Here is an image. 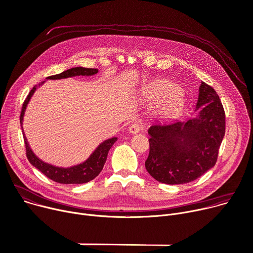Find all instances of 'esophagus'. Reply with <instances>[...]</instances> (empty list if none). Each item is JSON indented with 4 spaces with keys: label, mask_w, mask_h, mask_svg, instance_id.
Segmentation results:
<instances>
[{
    "label": "esophagus",
    "mask_w": 253,
    "mask_h": 253,
    "mask_svg": "<svg viewBox=\"0 0 253 253\" xmlns=\"http://www.w3.org/2000/svg\"><path fill=\"white\" fill-rule=\"evenodd\" d=\"M142 129H143L142 123L136 121V122H133V123L131 124V126L129 127V132H130L131 134H137V133H139Z\"/></svg>",
    "instance_id": "1"
}]
</instances>
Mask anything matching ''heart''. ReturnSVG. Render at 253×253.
<instances>
[{
  "label": "heart",
  "instance_id": "heart-1",
  "mask_svg": "<svg viewBox=\"0 0 253 253\" xmlns=\"http://www.w3.org/2000/svg\"><path fill=\"white\" fill-rule=\"evenodd\" d=\"M141 99L150 104H159V113L170 116L180 112L185 106V99L171 83H157L145 87Z\"/></svg>",
  "mask_w": 253,
  "mask_h": 253
}]
</instances>
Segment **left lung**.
<instances>
[{"instance_id":"left-lung-1","label":"left lung","mask_w":253,"mask_h":253,"mask_svg":"<svg viewBox=\"0 0 253 253\" xmlns=\"http://www.w3.org/2000/svg\"><path fill=\"white\" fill-rule=\"evenodd\" d=\"M198 116L187 122L153 125L148 129V173L159 182H191L212 169L225 135V112L215 89L202 82Z\"/></svg>"}]
</instances>
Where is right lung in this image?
Instances as JSON below:
<instances>
[{
  "mask_svg": "<svg viewBox=\"0 0 253 253\" xmlns=\"http://www.w3.org/2000/svg\"><path fill=\"white\" fill-rule=\"evenodd\" d=\"M97 68H86V67H73L71 70L64 71L61 74L51 76L46 78V80H61V79H67V78H73L77 76H94L98 74ZM44 82L39 84L38 85L33 86V88L30 90L29 95L27 96L26 100L23 104L22 111H21V116H20V123L21 126L23 124V119H24V114L27 108V105L35 93V90L38 86H40ZM22 132H23V126H22ZM24 136V142L26 146V155L29 160V163L35 167L37 169H39L43 174L46 175L48 178L59 182V183H85L91 179H94L99 173L102 171L104 165L107 160L108 152L110 148L113 146V144L117 141V137H112L110 139H107L103 141L95 150L91 153L84 163L79 164L74 167L70 168H59L55 167L53 165L47 164L41 160L38 156L35 155V153L32 151L25 134Z\"/></svg>",
  "mask_w": 253,
  "mask_h": 253,
  "instance_id": "1",
  "label": "right lung"
}]
</instances>
